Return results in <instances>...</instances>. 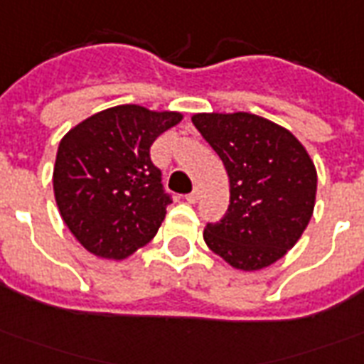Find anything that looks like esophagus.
<instances>
[{"label":"esophagus","mask_w":364,"mask_h":364,"mask_svg":"<svg viewBox=\"0 0 364 364\" xmlns=\"http://www.w3.org/2000/svg\"><path fill=\"white\" fill-rule=\"evenodd\" d=\"M200 193H201L200 188H193L192 192L186 196V201H188V203H196V201L200 200Z\"/></svg>","instance_id":"esophagus-1"}]
</instances>
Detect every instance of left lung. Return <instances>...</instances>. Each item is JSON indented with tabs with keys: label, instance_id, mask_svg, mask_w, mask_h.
<instances>
[{
	"label": "left lung",
	"instance_id": "1",
	"mask_svg": "<svg viewBox=\"0 0 364 364\" xmlns=\"http://www.w3.org/2000/svg\"><path fill=\"white\" fill-rule=\"evenodd\" d=\"M193 126L221 156L230 203L209 223V250L240 272L269 267L299 242L316 203V166L296 137L250 112H200Z\"/></svg>",
	"mask_w": 364,
	"mask_h": 364
}]
</instances>
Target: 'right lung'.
<instances>
[{
	"label": "right lung",
	"instance_id": "right-lung-1",
	"mask_svg": "<svg viewBox=\"0 0 364 364\" xmlns=\"http://www.w3.org/2000/svg\"><path fill=\"white\" fill-rule=\"evenodd\" d=\"M180 120L182 114L172 110L120 105L63 135L52 176L55 203L85 250L126 259L153 240L171 198L149 149Z\"/></svg>",
	"mask_w": 364,
	"mask_h": 364
}]
</instances>
